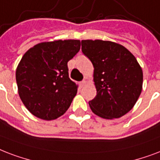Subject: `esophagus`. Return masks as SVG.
Here are the masks:
<instances>
[{
	"label": "esophagus",
	"instance_id": "obj_1",
	"mask_svg": "<svg viewBox=\"0 0 160 160\" xmlns=\"http://www.w3.org/2000/svg\"><path fill=\"white\" fill-rule=\"evenodd\" d=\"M86 83H87L86 80H83V81H82L81 82H80V86H81V87H84V86H85V85H86Z\"/></svg>",
	"mask_w": 160,
	"mask_h": 160
}]
</instances>
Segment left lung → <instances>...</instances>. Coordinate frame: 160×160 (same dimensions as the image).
<instances>
[{"label": "left lung", "mask_w": 160, "mask_h": 160, "mask_svg": "<svg viewBox=\"0 0 160 160\" xmlns=\"http://www.w3.org/2000/svg\"><path fill=\"white\" fill-rule=\"evenodd\" d=\"M82 52L93 65L97 95L89 106L98 116L113 119L128 112L143 88V71L123 46L102 40H82Z\"/></svg>", "instance_id": "1"}]
</instances>
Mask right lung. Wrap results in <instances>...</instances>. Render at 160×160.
<instances>
[{
	"instance_id": "add662e5",
	"label": "right lung",
	"mask_w": 160,
	"mask_h": 160,
	"mask_svg": "<svg viewBox=\"0 0 160 160\" xmlns=\"http://www.w3.org/2000/svg\"><path fill=\"white\" fill-rule=\"evenodd\" d=\"M79 40L38 43L25 53L16 71L20 98L32 114L58 118L70 107L78 88L69 78L68 62L80 50Z\"/></svg>"
}]
</instances>
